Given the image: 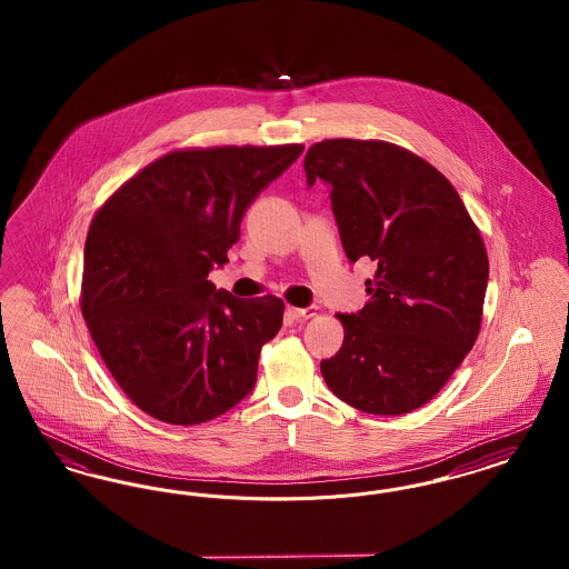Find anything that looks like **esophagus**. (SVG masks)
I'll use <instances>...</instances> for the list:
<instances>
[{
	"label": "esophagus",
	"instance_id": "obj_1",
	"mask_svg": "<svg viewBox=\"0 0 569 569\" xmlns=\"http://www.w3.org/2000/svg\"><path fill=\"white\" fill-rule=\"evenodd\" d=\"M288 316H290L292 320H298V322H302V320H309V318L318 316V309H316V307H307V309H298V307H288Z\"/></svg>",
	"mask_w": 569,
	"mask_h": 569
}]
</instances>
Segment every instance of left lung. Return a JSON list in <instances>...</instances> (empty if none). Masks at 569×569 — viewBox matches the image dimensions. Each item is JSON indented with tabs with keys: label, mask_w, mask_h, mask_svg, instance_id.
I'll return each mask as SVG.
<instances>
[{
	"label": "left lung",
	"mask_w": 569,
	"mask_h": 569,
	"mask_svg": "<svg viewBox=\"0 0 569 569\" xmlns=\"http://www.w3.org/2000/svg\"><path fill=\"white\" fill-rule=\"evenodd\" d=\"M307 183H330L346 256L371 258V300L337 313L343 346L320 369L348 406L376 416L429 403L473 348L487 295V247L459 191L427 160L386 140L309 147Z\"/></svg>",
	"instance_id": "obj_1"
}]
</instances>
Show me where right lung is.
Here are the masks:
<instances>
[{
    "label": "right lung",
    "mask_w": 569,
    "mask_h": 569,
    "mask_svg": "<svg viewBox=\"0 0 569 569\" xmlns=\"http://www.w3.org/2000/svg\"><path fill=\"white\" fill-rule=\"evenodd\" d=\"M302 144L177 149L98 209L82 264L89 335L128 399L193 427L243 401L283 322L281 298H234L209 281L253 198Z\"/></svg>",
    "instance_id": "right-lung-1"
}]
</instances>
